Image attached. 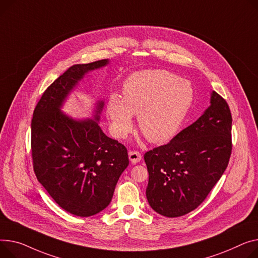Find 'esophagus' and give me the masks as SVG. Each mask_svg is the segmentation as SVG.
Instances as JSON below:
<instances>
[{
    "label": "esophagus",
    "instance_id": "1",
    "mask_svg": "<svg viewBox=\"0 0 258 258\" xmlns=\"http://www.w3.org/2000/svg\"><path fill=\"white\" fill-rule=\"evenodd\" d=\"M128 158H130V161L133 164H137V163H139L141 161L142 156H141V153L138 152V151H130L128 152Z\"/></svg>",
    "mask_w": 258,
    "mask_h": 258
}]
</instances>
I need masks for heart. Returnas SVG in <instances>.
Instances as JSON below:
<instances>
[{"label":"heart","instance_id":"b5f03b06","mask_svg":"<svg viewBox=\"0 0 258 258\" xmlns=\"http://www.w3.org/2000/svg\"><path fill=\"white\" fill-rule=\"evenodd\" d=\"M193 101L192 85L166 71L148 70L130 76L122 86V99L111 95L107 115L113 134L124 139L133 130V115L152 143H164L177 134Z\"/></svg>","mask_w":258,"mask_h":258}]
</instances>
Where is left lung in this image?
Masks as SVG:
<instances>
[{"label": "left lung", "mask_w": 258, "mask_h": 258, "mask_svg": "<svg viewBox=\"0 0 258 258\" xmlns=\"http://www.w3.org/2000/svg\"><path fill=\"white\" fill-rule=\"evenodd\" d=\"M210 107L166 145L144 154L146 197L158 214L176 218L194 211L227 168L232 118L227 102L211 92Z\"/></svg>", "instance_id": "obj_1"}]
</instances>
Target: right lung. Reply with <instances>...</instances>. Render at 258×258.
I'll list each match as a JSON object with an SVG mask.
<instances>
[{
    "label": "right lung",
    "mask_w": 258,
    "mask_h": 258,
    "mask_svg": "<svg viewBox=\"0 0 258 258\" xmlns=\"http://www.w3.org/2000/svg\"><path fill=\"white\" fill-rule=\"evenodd\" d=\"M109 63L105 59L70 67L44 91L33 113L31 147L36 177L60 208L79 217L96 215L108 207L128 166L124 145L99 126L104 99L95 101L91 118H74L62 111L80 82Z\"/></svg>",
    "instance_id": "add662e5"
}]
</instances>
